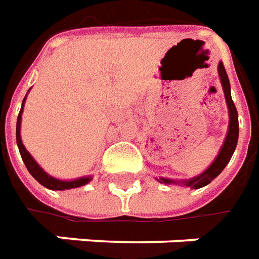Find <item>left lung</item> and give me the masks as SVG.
Listing matches in <instances>:
<instances>
[{"mask_svg": "<svg viewBox=\"0 0 259 259\" xmlns=\"http://www.w3.org/2000/svg\"><path fill=\"white\" fill-rule=\"evenodd\" d=\"M218 74H219V79H221L223 93H225V99H226L227 110H229V128H227L226 138H225V142L222 145L219 153L214 157L213 162L209 164V167L206 170H203L201 174L195 176V177H191V179L188 180H173L166 179V177H159V179L156 180L160 184L185 185V187L195 188V190L197 188H202L205 185H208L212 180L216 179L223 171V168L226 167L227 163L230 162L238 141V114L237 110H236V106H234L232 100L230 82H229L226 69L223 67V62H219V65H218Z\"/></svg>", "mask_w": 259, "mask_h": 259, "instance_id": "1", "label": "left lung"}]
</instances>
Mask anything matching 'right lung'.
Listing matches in <instances>:
<instances>
[{"label":"right lung","mask_w":259,"mask_h":259,"mask_svg":"<svg viewBox=\"0 0 259 259\" xmlns=\"http://www.w3.org/2000/svg\"><path fill=\"white\" fill-rule=\"evenodd\" d=\"M30 91V89H29ZM27 96V95H26ZM26 96L22 102L21 111H19V115H18V121H16V144H18V148H19V152H21L22 160L25 163V166L29 170V173L32 174L34 180H37L40 184L49 188V190H53V191H64V190H71V188H78V187H82V185H86L89 181H91L93 177L92 176H83V177H79V179L74 180H60L53 177L49 173H46L45 170L41 168V166L38 164L33 156L27 152V149L25 148V145L22 142L21 138V122H22V113H23V107H25V102H26Z\"/></svg>","instance_id":"right-lung-1"}]
</instances>
